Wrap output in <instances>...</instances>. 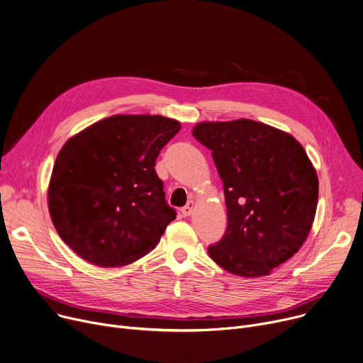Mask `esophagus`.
<instances>
[{"instance_id":"34e87169","label":"esophagus","mask_w":363,"mask_h":363,"mask_svg":"<svg viewBox=\"0 0 363 363\" xmlns=\"http://www.w3.org/2000/svg\"><path fill=\"white\" fill-rule=\"evenodd\" d=\"M193 209H194V202L190 201L184 208H182V213L183 216H190L193 213Z\"/></svg>"}]
</instances>
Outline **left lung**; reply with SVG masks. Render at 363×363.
<instances>
[{
	"instance_id": "obj_1",
	"label": "left lung",
	"mask_w": 363,
	"mask_h": 363,
	"mask_svg": "<svg viewBox=\"0 0 363 363\" xmlns=\"http://www.w3.org/2000/svg\"><path fill=\"white\" fill-rule=\"evenodd\" d=\"M191 135L212 151L228 209L211 259L237 276L270 274L311 231L318 202L311 160L291 133L252 119L201 122Z\"/></svg>"
}]
</instances>
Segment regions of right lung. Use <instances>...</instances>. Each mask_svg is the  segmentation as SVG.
<instances>
[{"mask_svg":"<svg viewBox=\"0 0 363 363\" xmlns=\"http://www.w3.org/2000/svg\"><path fill=\"white\" fill-rule=\"evenodd\" d=\"M180 128L160 115H115L64 144L49 180L48 208L75 255L121 267L160 242L176 212L165 202L154 165Z\"/></svg>","mask_w":363,"mask_h":363,"instance_id":"right-lung-1","label":"right lung"}]
</instances>
